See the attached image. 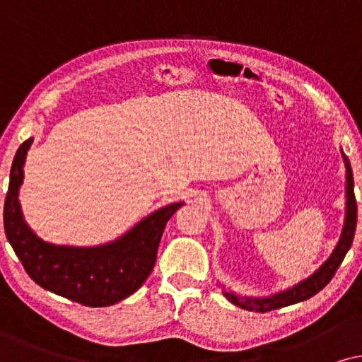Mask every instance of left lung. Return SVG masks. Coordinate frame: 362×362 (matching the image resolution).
I'll list each match as a JSON object with an SVG mask.
<instances>
[{"instance_id":"8db88e82","label":"left lung","mask_w":362,"mask_h":362,"mask_svg":"<svg viewBox=\"0 0 362 362\" xmlns=\"http://www.w3.org/2000/svg\"><path fill=\"white\" fill-rule=\"evenodd\" d=\"M343 160L346 167V199H348L346 200V218H344L343 233H341L339 242L336 245L334 252L331 253V257L327 258L326 262L321 264L320 269H316L310 278L303 279V281H300L293 288H288L285 291L274 293V295L267 296V298L240 296L237 293L228 291L223 285H221V293H223L226 300L233 303L235 306L243 308V310L267 313L272 310H278V308H285V306L295 305V303L310 300L311 296H315L316 293H320L322 288L331 281L332 276H334L336 269H338L339 264L343 263L346 253L349 252L351 245H353L356 223H358V205H356V199H354L353 168H351V163L344 152H343Z\"/></svg>"}]
</instances>
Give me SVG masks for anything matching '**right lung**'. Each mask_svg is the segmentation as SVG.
I'll list each match as a JSON object with an SVG mask.
<instances>
[{"label":"right lung","mask_w":362,"mask_h":362,"mask_svg":"<svg viewBox=\"0 0 362 362\" xmlns=\"http://www.w3.org/2000/svg\"><path fill=\"white\" fill-rule=\"evenodd\" d=\"M31 144L28 139L14 156L3 211L4 233L26 273L45 290L84 306H110L131 296L151 274L163 228L184 202L162 206L122 237L99 247L47 243L24 221L18 200Z\"/></svg>","instance_id":"add662e5"}]
</instances>
